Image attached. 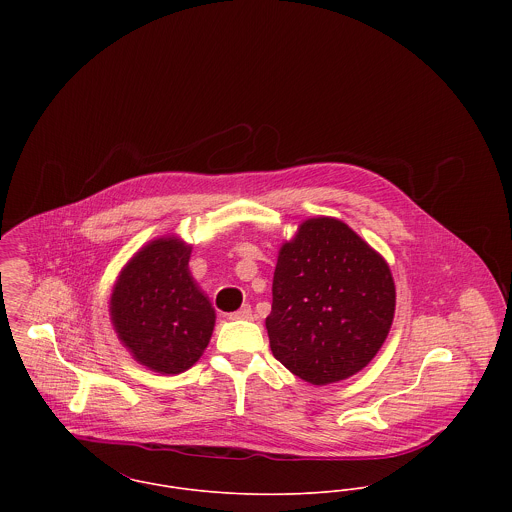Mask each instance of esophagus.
<instances>
[{"label": "esophagus", "instance_id": "esophagus-1", "mask_svg": "<svg viewBox=\"0 0 512 512\" xmlns=\"http://www.w3.org/2000/svg\"><path fill=\"white\" fill-rule=\"evenodd\" d=\"M252 307L246 303V305H242L238 311H234V313H230V319H252Z\"/></svg>", "mask_w": 512, "mask_h": 512}]
</instances>
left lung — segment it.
Here are the masks:
<instances>
[{"label":"left lung","instance_id":"8db88e82","mask_svg":"<svg viewBox=\"0 0 512 512\" xmlns=\"http://www.w3.org/2000/svg\"><path fill=\"white\" fill-rule=\"evenodd\" d=\"M272 313L274 357L323 386L365 368L382 347L396 305L388 264L345 222L305 220L280 250Z\"/></svg>","mask_w":512,"mask_h":512}]
</instances>
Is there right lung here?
Masks as SVG:
<instances>
[{
  "instance_id": "right-lung-1",
  "label": "right lung",
  "mask_w": 512,
  "mask_h": 512,
  "mask_svg": "<svg viewBox=\"0 0 512 512\" xmlns=\"http://www.w3.org/2000/svg\"><path fill=\"white\" fill-rule=\"evenodd\" d=\"M191 246L159 238L122 270L110 299L112 323L136 361L179 374L207 349L215 309L189 274Z\"/></svg>"
}]
</instances>
